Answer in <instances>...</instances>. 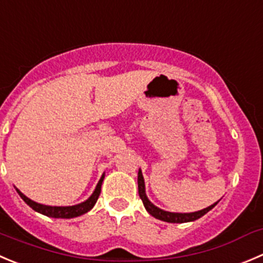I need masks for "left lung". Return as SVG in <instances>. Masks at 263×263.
I'll use <instances>...</instances> for the list:
<instances>
[{"mask_svg":"<svg viewBox=\"0 0 263 263\" xmlns=\"http://www.w3.org/2000/svg\"><path fill=\"white\" fill-rule=\"evenodd\" d=\"M137 183H139V195L141 198L142 203H144L145 208H146L147 212L153 216V217L158 218V220L165 221V222H172V223H182V222H190V221H195L198 218H200L202 216H204L205 213L210 212L218 202H216L215 204L210 205L208 208H204L202 211H198V212L193 213H172V212H165V211L160 210V208L155 207L153 203H150V200L147 199L146 194H145V183H144V177H142L141 171H139V176H137Z\"/></svg>","mask_w":263,"mask_h":263,"instance_id":"left-lung-1","label":"left lung"}]
</instances>
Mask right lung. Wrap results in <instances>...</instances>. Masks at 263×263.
<instances>
[{"label":"right lung","instance_id":"obj_1","mask_svg":"<svg viewBox=\"0 0 263 263\" xmlns=\"http://www.w3.org/2000/svg\"><path fill=\"white\" fill-rule=\"evenodd\" d=\"M103 180H104V175L103 177L100 178V181L98 182V186H96L93 194L88 198L87 200H86V202L81 203V204H77V205H72V207H50V205L38 204V203L33 202V200H30L29 198H27L23 193H20L17 189L16 191L20 195V198H22V199L24 200V202L27 203L32 210H34L35 212H40L42 213V215L47 216V217H53V218H73L88 212V211L95 205V203L98 202L99 199V195H100L101 193V183H103Z\"/></svg>","mask_w":263,"mask_h":263}]
</instances>
